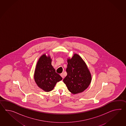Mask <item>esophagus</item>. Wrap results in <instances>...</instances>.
<instances>
[{
    "label": "esophagus",
    "instance_id": "34e87169",
    "mask_svg": "<svg viewBox=\"0 0 126 126\" xmlns=\"http://www.w3.org/2000/svg\"><path fill=\"white\" fill-rule=\"evenodd\" d=\"M61 76L62 77V78L63 79H64V75H63V73H62V74H61Z\"/></svg>",
    "mask_w": 126,
    "mask_h": 126
}]
</instances>
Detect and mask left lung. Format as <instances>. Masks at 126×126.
Masks as SVG:
<instances>
[{
	"instance_id": "obj_1",
	"label": "left lung",
	"mask_w": 126,
	"mask_h": 126,
	"mask_svg": "<svg viewBox=\"0 0 126 126\" xmlns=\"http://www.w3.org/2000/svg\"><path fill=\"white\" fill-rule=\"evenodd\" d=\"M67 75L63 79L68 90L74 94L83 92L92 81V75L86 63L80 55L74 54L67 59Z\"/></svg>"
}]
</instances>
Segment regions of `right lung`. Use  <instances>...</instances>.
Listing matches in <instances>:
<instances>
[{"instance_id": "1", "label": "right lung", "mask_w": 126, "mask_h": 126, "mask_svg": "<svg viewBox=\"0 0 126 126\" xmlns=\"http://www.w3.org/2000/svg\"><path fill=\"white\" fill-rule=\"evenodd\" d=\"M52 59L44 54L37 62L34 73V79L37 86L43 91L49 92L54 89L62 78L55 72L51 65Z\"/></svg>"}]
</instances>
